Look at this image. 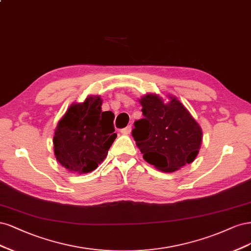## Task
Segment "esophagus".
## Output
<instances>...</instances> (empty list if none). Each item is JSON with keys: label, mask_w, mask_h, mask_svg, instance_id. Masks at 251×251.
Masks as SVG:
<instances>
[{"label": "esophagus", "mask_w": 251, "mask_h": 251, "mask_svg": "<svg viewBox=\"0 0 251 251\" xmlns=\"http://www.w3.org/2000/svg\"><path fill=\"white\" fill-rule=\"evenodd\" d=\"M130 132H131V126L130 125L123 128V129H121V133H123V134H129Z\"/></svg>", "instance_id": "esophagus-1"}]
</instances>
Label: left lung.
I'll return each instance as SVG.
<instances>
[{"mask_svg":"<svg viewBox=\"0 0 251 251\" xmlns=\"http://www.w3.org/2000/svg\"><path fill=\"white\" fill-rule=\"evenodd\" d=\"M165 103L157 95L141 99L144 118L134 122L132 136L144 159L164 172H174L196 158L202 131L188 109L170 97Z\"/></svg>","mask_w":251,"mask_h":251,"instance_id":"left-lung-1","label":"left lung"}]
</instances>
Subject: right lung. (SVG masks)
I'll return each mask as SVG.
<instances>
[{
    "mask_svg": "<svg viewBox=\"0 0 251 251\" xmlns=\"http://www.w3.org/2000/svg\"><path fill=\"white\" fill-rule=\"evenodd\" d=\"M100 97H88L81 104H73L56 128L55 156L71 172L94 171L116 140L114 120L108 111H102Z\"/></svg>",
    "mask_w": 251,
    "mask_h": 251,
    "instance_id": "obj_1",
    "label": "right lung"
}]
</instances>
